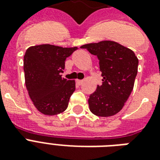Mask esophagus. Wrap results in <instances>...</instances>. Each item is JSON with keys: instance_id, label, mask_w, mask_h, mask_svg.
<instances>
[{"instance_id": "34e87169", "label": "esophagus", "mask_w": 160, "mask_h": 160, "mask_svg": "<svg viewBox=\"0 0 160 160\" xmlns=\"http://www.w3.org/2000/svg\"><path fill=\"white\" fill-rule=\"evenodd\" d=\"M83 82H84L83 80H76V83H77V85H82Z\"/></svg>"}]
</instances>
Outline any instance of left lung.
<instances>
[{"label":"left lung","mask_w":160,"mask_h":160,"mask_svg":"<svg viewBox=\"0 0 160 160\" xmlns=\"http://www.w3.org/2000/svg\"><path fill=\"white\" fill-rule=\"evenodd\" d=\"M99 60L102 85H98L88 100L90 111L100 117H109L122 109L131 94L138 72L139 60L134 51L110 41L84 45Z\"/></svg>","instance_id":"8db88e82"}]
</instances>
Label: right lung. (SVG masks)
Returning <instances> with one entry per match:
<instances>
[{
    "mask_svg": "<svg viewBox=\"0 0 160 160\" xmlns=\"http://www.w3.org/2000/svg\"><path fill=\"white\" fill-rule=\"evenodd\" d=\"M77 49L47 44L26 50L24 56L26 85L34 105L42 114L55 115L67 109L75 83L61 77V73L66 58Z\"/></svg>",
    "mask_w": 160,
    "mask_h": 160,
    "instance_id": "1",
    "label": "right lung"
}]
</instances>
